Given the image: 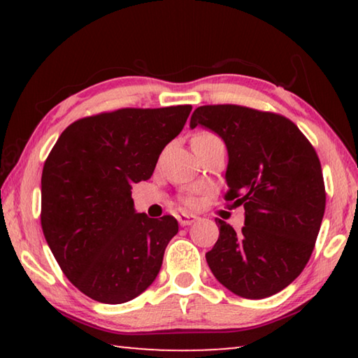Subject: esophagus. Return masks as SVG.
I'll return each instance as SVG.
<instances>
[{"label":"esophagus","mask_w":358,"mask_h":358,"mask_svg":"<svg viewBox=\"0 0 358 358\" xmlns=\"http://www.w3.org/2000/svg\"><path fill=\"white\" fill-rule=\"evenodd\" d=\"M199 220L197 216H194V215H178V222H180V226H191L192 222H196Z\"/></svg>","instance_id":"obj_1"}]
</instances>
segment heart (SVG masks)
I'll use <instances>...</instances> for the list:
<instances>
[{"instance_id":"obj_1","label":"heart","mask_w":358,"mask_h":358,"mask_svg":"<svg viewBox=\"0 0 358 358\" xmlns=\"http://www.w3.org/2000/svg\"><path fill=\"white\" fill-rule=\"evenodd\" d=\"M215 141H220V138H217L215 134H211V132H199V134L192 138V145L194 143H208V142H215ZM180 202L185 208H196L199 203L197 194L194 191L187 192V194H185V196L180 197Z\"/></svg>"}]
</instances>
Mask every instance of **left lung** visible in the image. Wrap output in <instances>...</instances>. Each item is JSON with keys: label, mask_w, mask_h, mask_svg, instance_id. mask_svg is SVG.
I'll return each instance as SVG.
<instances>
[{"label": "left lung", "mask_w": 358, "mask_h": 358, "mask_svg": "<svg viewBox=\"0 0 358 358\" xmlns=\"http://www.w3.org/2000/svg\"><path fill=\"white\" fill-rule=\"evenodd\" d=\"M215 131L229 151L224 199L245 207L235 232L216 220L220 237L205 254L224 287L259 300L287 287L310 260L325 211L316 150L289 118L235 104L202 106L191 128Z\"/></svg>", "instance_id": "1"}]
</instances>
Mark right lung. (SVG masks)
I'll return each mask as SVG.
<instances>
[{
	"instance_id": "1",
	"label": "right lung",
	"mask_w": 358,
	"mask_h": 358,
	"mask_svg": "<svg viewBox=\"0 0 358 358\" xmlns=\"http://www.w3.org/2000/svg\"><path fill=\"white\" fill-rule=\"evenodd\" d=\"M191 106L126 107L74 121L44 162L41 226L74 286L107 305L141 295L178 232L171 215L136 213L132 185L148 180Z\"/></svg>"
}]
</instances>
